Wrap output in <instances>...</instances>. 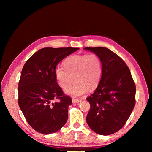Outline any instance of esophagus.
Listing matches in <instances>:
<instances>
[{
    "label": "esophagus",
    "instance_id": "34e87169",
    "mask_svg": "<svg viewBox=\"0 0 152 152\" xmlns=\"http://www.w3.org/2000/svg\"><path fill=\"white\" fill-rule=\"evenodd\" d=\"M82 102V99H72V102L73 103H79Z\"/></svg>",
    "mask_w": 152,
    "mask_h": 152
}]
</instances>
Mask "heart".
I'll use <instances>...</instances> for the list:
<instances>
[{"mask_svg": "<svg viewBox=\"0 0 152 152\" xmlns=\"http://www.w3.org/2000/svg\"><path fill=\"white\" fill-rule=\"evenodd\" d=\"M63 65L65 68H56L55 76L59 85L65 90L70 86L75 77L76 84L66 91L73 97L84 94L89 87L94 89L102 79V64L96 54L73 55L64 61Z\"/></svg>", "mask_w": 152, "mask_h": 152, "instance_id": "1", "label": "heart"}]
</instances>
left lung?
<instances>
[{
    "mask_svg": "<svg viewBox=\"0 0 152 152\" xmlns=\"http://www.w3.org/2000/svg\"><path fill=\"white\" fill-rule=\"evenodd\" d=\"M84 49L97 54L102 64V79L87 98L91 105L87 123L97 134H112L125 125L134 107L135 83L126 63L112 50L103 47Z\"/></svg>",
    "mask_w": 152,
    "mask_h": 152,
    "instance_id": "obj_1",
    "label": "left lung"
}]
</instances>
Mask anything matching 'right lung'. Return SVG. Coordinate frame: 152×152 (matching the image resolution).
<instances>
[{
  "mask_svg": "<svg viewBox=\"0 0 152 152\" xmlns=\"http://www.w3.org/2000/svg\"><path fill=\"white\" fill-rule=\"evenodd\" d=\"M79 48H44L35 53L22 69L18 84V104L26 121L44 134L54 133L65 125L72 101L58 86V64ZM58 99V102H54Z\"/></svg>",
  "mask_w": 152,
  "mask_h": 152,
  "instance_id": "obj_1",
  "label": "right lung"
}]
</instances>
